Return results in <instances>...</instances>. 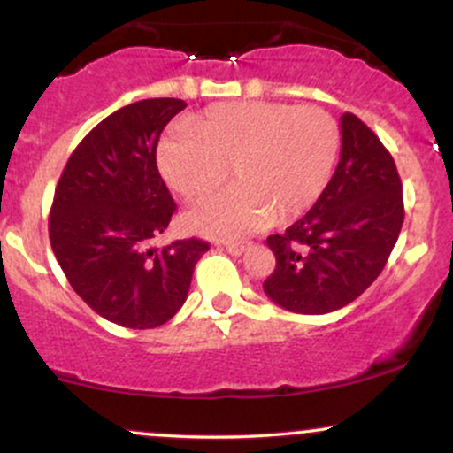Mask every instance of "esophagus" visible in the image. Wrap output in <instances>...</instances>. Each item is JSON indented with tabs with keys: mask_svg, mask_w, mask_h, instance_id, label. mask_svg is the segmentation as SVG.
Instances as JSON below:
<instances>
[{
	"mask_svg": "<svg viewBox=\"0 0 453 453\" xmlns=\"http://www.w3.org/2000/svg\"><path fill=\"white\" fill-rule=\"evenodd\" d=\"M221 247L226 249V251H230L232 256H241L244 249L249 247V242H223Z\"/></svg>",
	"mask_w": 453,
	"mask_h": 453,
	"instance_id": "obj_1",
	"label": "esophagus"
}]
</instances>
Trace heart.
Segmentation results:
<instances>
[{"instance_id": "b5f03b06", "label": "heart", "mask_w": 453, "mask_h": 453, "mask_svg": "<svg viewBox=\"0 0 453 453\" xmlns=\"http://www.w3.org/2000/svg\"><path fill=\"white\" fill-rule=\"evenodd\" d=\"M334 117L319 106L226 102L159 142V170L176 194L200 200L232 170L234 187L187 215L209 236H241L292 221L315 204L339 155Z\"/></svg>"}]
</instances>
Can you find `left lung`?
Returning a JSON list of instances; mask_svg holds the SVG:
<instances>
[{"mask_svg": "<svg viewBox=\"0 0 453 453\" xmlns=\"http://www.w3.org/2000/svg\"><path fill=\"white\" fill-rule=\"evenodd\" d=\"M341 161L313 209L266 238L277 266L264 292L292 313H332L366 292L404 221L403 183L389 150L351 112L341 117Z\"/></svg>", "mask_w": 453, "mask_h": 453, "instance_id": "8db88e82", "label": "left lung"}]
</instances>
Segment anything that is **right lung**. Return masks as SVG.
<instances>
[{"mask_svg":"<svg viewBox=\"0 0 453 453\" xmlns=\"http://www.w3.org/2000/svg\"><path fill=\"white\" fill-rule=\"evenodd\" d=\"M187 104L153 97L119 108L67 159L49 217V238L72 289L112 324L149 330L173 319L211 244H149L176 204L157 170V142Z\"/></svg>","mask_w":453,"mask_h":453,"instance_id":"right-lung-1","label":"right lung"}]
</instances>
